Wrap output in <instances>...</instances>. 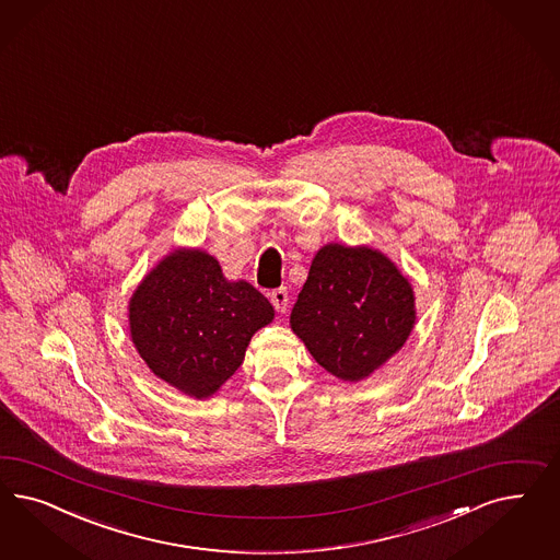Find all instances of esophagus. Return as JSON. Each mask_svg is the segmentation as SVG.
Masks as SVG:
<instances>
[{
    "label": "esophagus",
    "mask_w": 560,
    "mask_h": 560,
    "mask_svg": "<svg viewBox=\"0 0 560 560\" xmlns=\"http://www.w3.org/2000/svg\"><path fill=\"white\" fill-rule=\"evenodd\" d=\"M270 301L273 308L278 311V313H287L289 311V290L287 289H276L270 292Z\"/></svg>",
    "instance_id": "obj_1"
}]
</instances>
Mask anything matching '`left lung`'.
Masks as SVG:
<instances>
[{
	"mask_svg": "<svg viewBox=\"0 0 560 560\" xmlns=\"http://www.w3.org/2000/svg\"><path fill=\"white\" fill-rule=\"evenodd\" d=\"M410 282L380 252L325 245L290 313L313 359L343 381L369 377L415 327Z\"/></svg>",
	"mask_w": 560,
	"mask_h": 560,
	"instance_id": "obj_1",
	"label": "left lung"
}]
</instances>
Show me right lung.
<instances>
[{"mask_svg": "<svg viewBox=\"0 0 560 560\" xmlns=\"http://www.w3.org/2000/svg\"><path fill=\"white\" fill-rule=\"evenodd\" d=\"M271 319L270 301L243 280L229 282L203 252L164 257L129 303L131 340L145 364L198 399L235 375L253 334Z\"/></svg>", "mask_w": 560, "mask_h": 560, "instance_id": "1", "label": "right lung"}]
</instances>
